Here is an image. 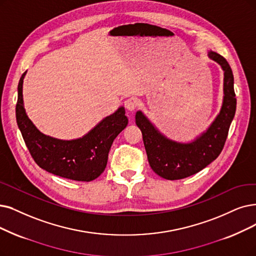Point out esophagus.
<instances>
[{
  "mask_svg": "<svg viewBox=\"0 0 256 256\" xmlns=\"http://www.w3.org/2000/svg\"><path fill=\"white\" fill-rule=\"evenodd\" d=\"M138 106V102L134 98H129L125 100V107L129 111H134Z\"/></svg>",
  "mask_w": 256,
  "mask_h": 256,
  "instance_id": "34e87169",
  "label": "esophagus"
}]
</instances>
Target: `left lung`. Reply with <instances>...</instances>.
Masks as SVG:
<instances>
[{
    "label": "left lung",
    "mask_w": 256,
    "mask_h": 256,
    "mask_svg": "<svg viewBox=\"0 0 256 256\" xmlns=\"http://www.w3.org/2000/svg\"><path fill=\"white\" fill-rule=\"evenodd\" d=\"M208 56L224 70V100L220 114L206 132L191 142H178L162 136L142 111L136 114L149 165L162 178L174 180L196 174L220 156L227 140L236 110L233 74L224 56L214 51H209Z\"/></svg>",
    "instance_id": "left-lung-1"
}]
</instances>
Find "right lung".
Segmentation results:
<instances>
[{
	"instance_id": "1",
	"label": "right lung",
	"mask_w": 256,
	"mask_h": 256,
	"mask_svg": "<svg viewBox=\"0 0 256 256\" xmlns=\"http://www.w3.org/2000/svg\"><path fill=\"white\" fill-rule=\"evenodd\" d=\"M18 86L16 116L25 144L38 165L60 178L78 182H90L104 172L110 147L128 124L125 108L120 107L78 140H63L42 134L26 114L23 104V80Z\"/></svg>"
}]
</instances>
